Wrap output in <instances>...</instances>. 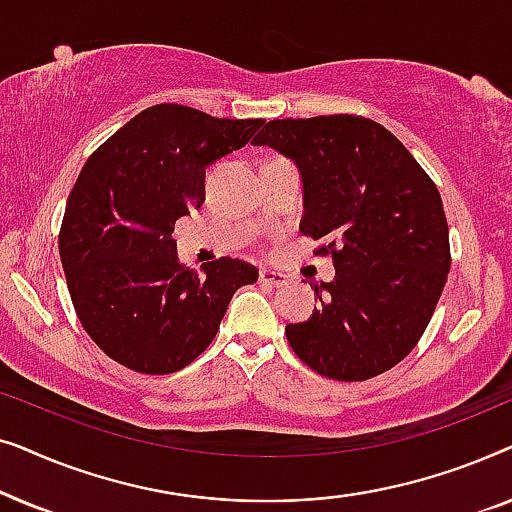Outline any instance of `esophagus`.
<instances>
[{
    "label": "esophagus",
    "instance_id": "34e87169",
    "mask_svg": "<svg viewBox=\"0 0 512 512\" xmlns=\"http://www.w3.org/2000/svg\"><path fill=\"white\" fill-rule=\"evenodd\" d=\"M258 279H261V284H268V286H284L286 282H289V277L282 275V272H275V270H261V275H258Z\"/></svg>",
    "mask_w": 512,
    "mask_h": 512
}]
</instances>
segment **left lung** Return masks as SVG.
Masks as SVG:
<instances>
[{"label":"left lung","instance_id":"8db88e82","mask_svg":"<svg viewBox=\"0 0 512 512\" xmlns=\"http://www.w3.org/2000/svg\"><path fill=\"white\" fill-rule=\"evenodd\" d=\"M296 160L300 233L331 256L333 282H310L321 307L286 338L314 373L363 382L422 338L450 272V230L436 184L412 153L363 116L270 121L254 139Z\"/></svg>","mask_w":512,"mask_h":512}]
</instances>
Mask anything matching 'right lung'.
Here are the masks:
<instances>
[{
	"instance_id": "1",
	"label": "right lung",
	"mask_w": 512,
	"mask_h": 512,
	"mask_svg": "<svg viewBox=\"0 0 512 512\" xmlns=\"http://www.w3.org/2000/svg\"><path fill=\"white\" fill-rule=\"evenodd\" d=\"M263 118L156 104L86 160L60 226L76 317L109 359L170 375L209 347L233 293L258 270L240 258L186 268L174 223L205 202V167L254 137Z\"/></svg>"
}]
</instances>
